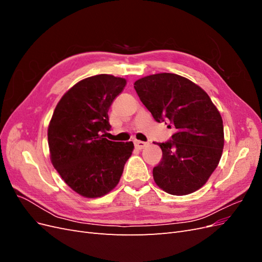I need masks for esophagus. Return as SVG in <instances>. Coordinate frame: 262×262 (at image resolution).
I'll use <instances>...</instances> for the list:
<instances>
[{"mask_svg": "<svg viewBox=\"0 0 262 262\" xmlns=\"http://www.w3.org/2000/svg\"><path fill=\"white\" fill-rule=\"evenodd\" d=\"M147 144H148L147 142H143V141H134V145H136V147L139 148V149L144 148Z\"/></svg>", "mask_w": 262, "mask_h": 262, "instance_id": "esophagus-1", "label": "esophagus"}]
</instances>
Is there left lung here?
I'll return each mask as SVG.
<instances>
[{"label":"left lung","instance_id":"left-lung-1","mask_svg":"<svg viewBox=\"0 0 262 262\" xmlns=\"http://www.w3.org/2000/svg\"><path fill=\"white\" fill-rule=\"evenodd\" d=\"M141 101L157 122L175 129L153 168L165 192L185 195L200 189L217 167L224 146L223 120L209 95L188 78L172 73L142 77L134 83Z\"/></svg>","mask_w":262,"mask_h":262}]
</instances>
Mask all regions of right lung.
<instances>
[{"label":"right lung","instance_id":"add662e5","mask_svg":"<svg viewBox=\"0 0 262 262\" xmlns=\"http://www.w3.org/2000/svg\"><path fill=\"white\" fill-rule=\"evenodd\" d=\"M126 81L114 75L87 77L69 90L54 109L48 128L50 157L66 184L86 198L107 194L118 185L132 142L105 138L108 110Z\"/></svg>","mask_w":262,"mask_h":262}]
</instances>
